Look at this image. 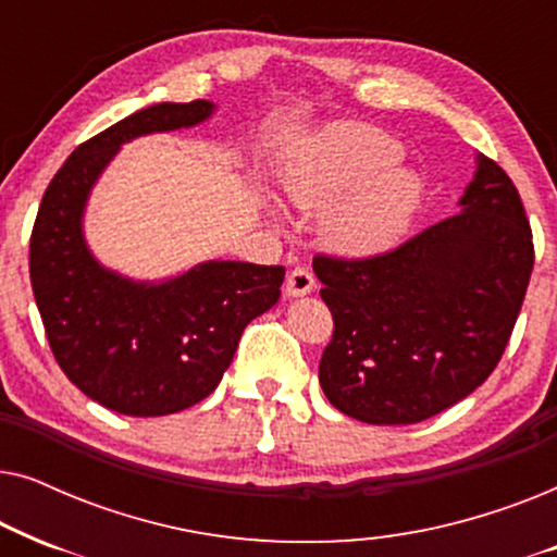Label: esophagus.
<instances>
[{
    "instance_id": "1",
    "label": "esophagus",
    "mask_w": 557,
    "mask_h": 557,
    "mask_svg": "<svg viewBox=\"0 0 557 557\" xmlns=\"http://www.w3.org/2000/svg\"><path fill=\"white\" fill-rule=\"evenodd\" d=\"M314 292V276L307 269H294L286 278V296L296 299V296H307Z\"/></svg>"
}]
</instances>
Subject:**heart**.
I'll return each instance as SVG.
<instances>
[{
    "label": "heart",
    "mask_w": 557,
    "mask_h": 557,
    "mask_svg": "<svg viewBox=\"0 0 557 557\" xmlns=\"http://www.w3.org/2000/svg\"><path fill=\"white\" fill-rule=\"evenodd\" d=\"M398 141L370 126H332L284 166L294 208L322 212V238L345 258L398 248L423 205V180L398 164Z\"/></svg>",
    "instance_id": "b5f03b06"
}]
</instances>
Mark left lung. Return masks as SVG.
Segmentation results:
<instances>
[{
	"label": "left lung",
	"mask_w": 557,
	"mask_h": 557,
	"mask_svg": "<svg viewBox=\"0 0 557 557\" xmlns=\"http://www.w3.org/2000/svg\"><path fill=\"white\" fill-rule=\"evenodd\" d=\"M535 250L505 170L476 154L459 212L391 253L317 256L334 334L319 362L326 400L372 425H408L467 398L497 368Z\"/></svg>",
	"instance_id": "left-lung-1"
}]
</instances>
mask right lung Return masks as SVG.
Segmentation results:
<instances>
[{"mask_svg":"<svg viewBox=\"0 0 557 557\" xmlns=\"http://www.w3.org/2000/svg\"><path fill=\"white\" fill-rule=\"evenodd\" d=\"M212 101L154 103L81 144L45 189L29 278L52 355L90 400L124 416L180 413L215 391L240 334L281 296L284 265L202 261L159 281L103 265L86 208L121 147L208 121Z\"/></svg>","mask_w":557,"mask_h":557,"instance_id":"add662e5","label":"right lung"}]
</instances>
